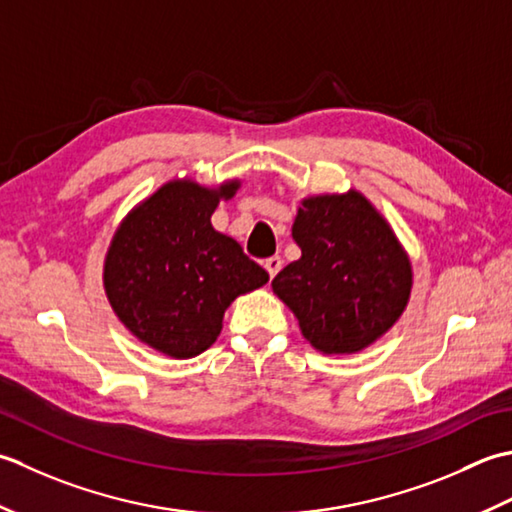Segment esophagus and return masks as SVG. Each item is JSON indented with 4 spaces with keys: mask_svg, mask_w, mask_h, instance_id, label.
I'll return each instance as SVG.
<instances>
[{
    "mask_svg": "<svg viewBox=\"0 0 512 512\" xmlns=\"http://www.w3.org/2000/svg\"><path fill=\"white\" fill-rule=\"evenodd\" d=\"M265 269H267V274H269V278H274L280 269H283V260H280V256H271V258H267L265 260Z\"/></svg>",
    "mask_w": 512,
    "mask_h": 512,
    "instance_id": "1",
    "label": "esophagus"
}]
</instances>
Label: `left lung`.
Returning a JSON list of instances; mask_svg holds the SVG:
<instances>
[{
    "mask_svg": "<svg viewBox=\"0 0 512 512\" xmlns=\"http://www.w3.org/2000/svg\"><path fill=\"white\" fill-rule=\"evenodd\" d=\"M291 236L302 254L271 280V289L316 351L358 353L400 320L413 267L367 196L349 190L302 198Z\"/></svg>",
    "mask_w": 512,
    "mask_h": 512,
    "instance_id": "left-lung-1",
    "label": "left lung"
}]
</instances>
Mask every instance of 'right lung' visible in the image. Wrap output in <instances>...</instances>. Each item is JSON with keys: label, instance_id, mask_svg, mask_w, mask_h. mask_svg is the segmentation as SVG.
I'll return each instance as SVG.
<instances>
[{"label": "right lung", "instance_id": "right-lung-1", "mask_svg": "<svg viewBox=\"0 0 512 512\" xmlns=\"http://www.w3.org/2000/svg\"><path fill=\"white\" fill-rule=\"evenodd\" d=\"M238 187V179L218 187L168 181L112 236L103 263L110 307L134 338L163 356L187 360L210 349L225 309L269 280L234 238L212 227L218 203Z\"/></svg>", "mask_w": 512, "mask_h": 512}]
</instances>
